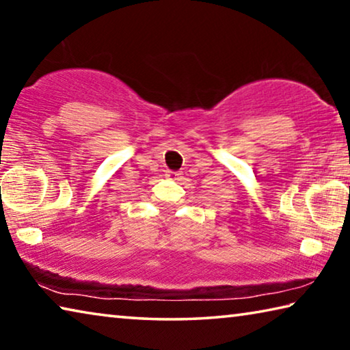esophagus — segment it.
<instances>
[{"mask_svg": "<svg viewBox=\"0 0 350 350\" xmlns=\"http://www.w3.org/2000/svg\"><path fill=\"white\" fill-rule=\"evenodd\" d=\"M180 176H182L180 171H168L167 179H170V180H179Z\"/></svg>", "mask_w": 350, "mask_h": 350, "instance_id": "obj_1", "label": "esophagus"}]
</instances>
